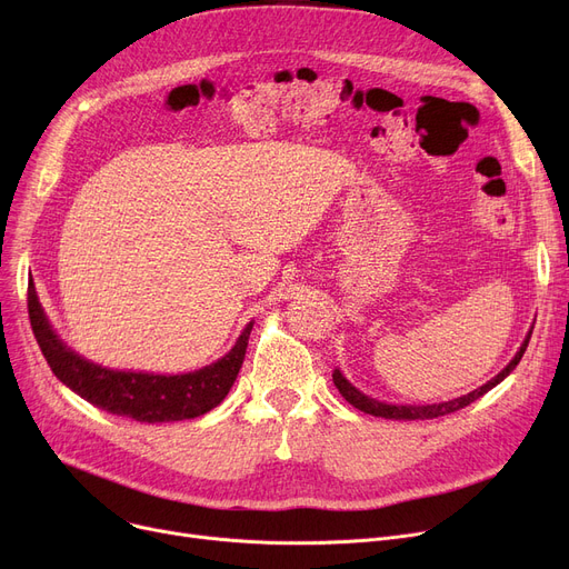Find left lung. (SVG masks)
<instances>
[{
    "label": "left lung",
    "instance_id": "1",
    "mask_svg": "<svg viewBox=\"0 0 569 569\" xmlns=\"http://www.w3.org/2000/svg\"><path fill=\"white\" fill-rule=\"evenodd\" d=\"M530 335H532V332H528L526 341L521 343L519 352L515 355V360H512L510 365H507L496 378H491V380H489L487 385H482V387H477V390H472L470 395L459 397V399H452V401H445V403H431V406H395V403H382V401H378V399H371V397L362 395L360 390H357V387H352V385L343 378V373H341L339 369H335L332 378H335V385H337V390L341 392V397H343L350 406H355L357 410H362V412H367V415L385 417V420H433V417L450 415V412H457V410L470 406L472 401L485 397L489 390H493V387H496L498 382H502L507 376H510V373L517 369V365L521 362V357H523V352H526V348H528V341H530Z\"/></svg>",
    "mask_w": 569,
    "mask_h": 569
}]
</instances>
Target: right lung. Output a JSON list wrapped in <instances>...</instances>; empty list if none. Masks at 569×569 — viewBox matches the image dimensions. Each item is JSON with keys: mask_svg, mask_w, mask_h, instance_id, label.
Masks as SVG:
<instances>
[{"mask_svg": "<svg viewBox=\"0 0 569 569\" xmlns=\"http://www.w3.org/2000/svg\"><path fill=\"white\" fill-rule=\"evenodd\" d=\"M27 309L48 367L69 390L106 412L131 417V420L147 425L193 420V417L217 408L230 392L239 369H242L253 327V322L244 327L232 350L219 362L191 373L159 376L112 371L76 355L52 332L39 305L34 283L27 286Z\"/></svg>", "mask_w": 569, "mask_h": 569, "instance_id": "obj_1", "label": "right lung"}]
</instances>
